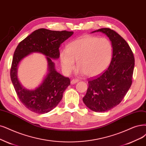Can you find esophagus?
I'll use <instances>...</instances> for the list:
<instances>
[{
    "mask_svg": "<svg viewBox=\"0 0 146 146\" xmlns=\"http://www.w3.org/2000/svg\"><path fill=\"white\" fill-rule=\"evenodd\" d=\"M78 81H79L78 79H72L71 80V84H72V85L75 84H76L77 82H78Z\"/></svg>",
    "mask_w": 146,
    "mask_h": 146,
    "instance_id": "1",
    "label": "esophagus"
}]
</instances>
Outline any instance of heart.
I'll return each mask as SVG.
<instances>
[{"label": "heart", "mask_w": 146, "mask_h": 146, "mask_svg": "<svg viewBox=\"0 0 146 146\" xmlns=\"http://www.w3.org/2000/svg\"><path fill=\"white\" fill-rule=\"evenodd\" d=\"M113 46L106 38L84 35L68 43L66 50L60 53L62 69L70 73L77 62L79 74L93 78L103 73L110 66Z\"/></svg>", "instance_id": "b5f03b06"}]
</instances>
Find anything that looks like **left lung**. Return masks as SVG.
<instances>
[{
    "label": "left lung",
    "mask_w": 146,
    "mask_h": 146,
    "mask_svg": "<svg viewBox=\"0 0 146 146\" xmlns=\"http://www.w3.org/2000/svg\"><path fill=\"white\" fill-rule=\"evenodd\" d=\"M100 32L111 41L113 54L110 66L100 76L88 81V88L82 100L89 109L97 112H105L119 104L132 82L135 59L127 42L116 32L101 28Z\"/></svg>",
    "instance_id": "1"
}]
</instances>
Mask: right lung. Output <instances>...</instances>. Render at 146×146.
Masks as SVG:
<instances>
[{"label": "right lung", "instance_id": "add662e5", "mask_svg": "<svg viewBox=\"0 0 146 146\" xmlns=\"http://www.w3.org/2000/svg\"><path fill=\"white\" fill-rule=\"evenodd\" d=\"M73 33L72 31L38 29L21 41L16 48L10 72L11 79L20 100L30 111L38 114L50 112L59 104L65 90L70 85V79L56 71L52 59L56 60L59 58V46ZM33 52L41 53L46 56L48 72L39 85L29 90L21 84L17 73L20 62Z\"/></svg>", "mask_w": 146, "mask_h": 146}]
</instances>
